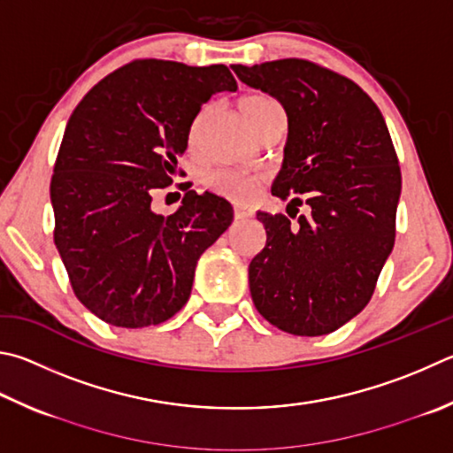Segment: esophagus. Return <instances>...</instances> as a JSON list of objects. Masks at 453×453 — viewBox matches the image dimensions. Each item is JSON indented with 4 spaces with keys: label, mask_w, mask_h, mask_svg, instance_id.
I'll return each mask as SVG.
<instances>
[{
    "label": "esophagus",
    "mask_w": 453,
    "mask_h": 453,
    "mask_svg": "<svg viewBox=\"0 0 453 453\" xmlns=\"http://www.w3.org/2000/svg\"><path fill=\"white\" fill-rule=\"evenodd\" d=\"M253 216V211L248 208V205H235L234 208V218L237 221H243V219H250Z\"/></svg>",
    "instance_id": "34e87169"
}]
</instances>
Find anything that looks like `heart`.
I'll list each match as a JSON object with an SVG mask.
<instances>
[{"instance_id": "1", "label": "heart", "mask_w": 453, "mask_h": 453, "mask_svg": "<svg viewBox=\"0 0 453 453\" xmlns=\"http://www.w3.org/2000/svg\"><path fill=\"white\" fill-rule=\"evenodd\" d=\"M240 106L245 120H248V125L253 130H257V127L263 120L273 117V114L283 112L275 98H271L267 95L245 96L242 98ZM208 186L211 188V192L224 196L227 200L245 203L253 200V196L257 194L261 186V178L242 174V172H234V170H218L213 172V174H210Z\"/></svg>"}]
</instances>
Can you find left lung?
Instances as JSON below:
<instances>
[{"label": "left lung", "mask_w": 453, "mask_h": 453, "mask_svg": "<svg viewBox=\"0 0 453 453\" xmlns=\"http://www.w3.org/2000/svg\"><path fill=\"white\" fill-rule=\"evenodd\" d=\"M234 71L287 112L283 166L271 194H305L311 208L297 226L283 213L257 211L267 243L250 263L253 305L285 333H333L368 305L394 248L402 174L388 127L355 81L317 63L279 59Z\"/></svg>", "instance_id": "8db88e82"}]
</instances>
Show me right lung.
I'll list each match as a JSON object with an SVG mask.
<instances>
[{"label":"right lung","instance_id":"right-lung-1","mask_svg":"<svg viewBox=\"0 0 453 453\" xmlns=\"http://www.w3.org/2000/svg\"><path fill=\"white\" fill-rule=\"evenodd\" d=\"M235 88L226 65L136 59L73 111L51 178L53 237L77 299L104 323L160 325L190 299L200 255L234 208L180 184L182 205L164 218L152 194L178 174L203 103Z\"/></svg>","mask_w":453,"mask_h":453}]
</instances>
